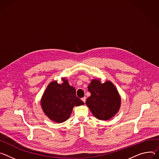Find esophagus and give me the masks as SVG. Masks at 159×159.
<instances>
[{
	"instance_id": "esophagus-1",
	"label": "esophagus",
	"mask_w": 159,
	"mask_h": 159,
	"mask_svg": "<svg viewBox=\"0 0 159 159\" xmlns=\"http://www.w3.org/2000/svg\"><path fill=\"white\" fill-rule=\"evenodd\" d=\"M81 100H82V101H83L84 103H85V102H86V97H84L83 98H81Z\"/></svg>"
}]
</instances>
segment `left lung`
Masks as SVG:
<instances>
[{"instance_id": "1", "label": "left lung", "mask_w": 159, "mask_h": 159, "mask_svg": "<svg viewBox=\"0 0 159 159\" xmlns=\"http://www.w3.org/2000/svg\"><path fill=\"white\" fill-rule=\"evenodd\" d=\"M88 89L91 95L87 98L86 104L96 118L109 120L118 112L121 99L111 81L102 83L100 80H92Z\"/></svg>"}]
</instances>
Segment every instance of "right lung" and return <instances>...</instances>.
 I'll use <instances>...</instances> for the list:
<instances>
[{"label":"right lung","mask_w":159,"mask_h":159,"mask_svg":"<svg viewBox=\"0 0 159 159\" xmlns=\"http://www.w3.org/2000/svg\"><path fill=\"white\" fill-rule=\"evenodd\" d=\"M59 84L57 81L48 85L41 100V106L45 114L52 121L61 123L69 119L75 106L84 102L76 95V90L70 86L66 78Z\"/></svg>","instance_id":"add662e5"}]
</instances>
